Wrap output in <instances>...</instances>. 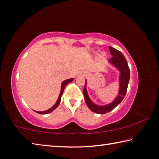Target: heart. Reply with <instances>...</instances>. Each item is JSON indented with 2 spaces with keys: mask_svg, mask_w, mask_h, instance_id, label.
<instances>
[{
  "mask_svg": "<svg viewBox=\"0 0 159 159\" xmlns=\"http://www.w3.org/2000/svg\"><path fill=\"white\" fill-rule=\"evenodd\" d=\"M100 56H101V57H102V58H104V57H105V56H106V54L104 53V52H102V53L101 54V55H100Z\"/></svg>",
  "mask_w": 159,
  "mask_h": 159,
  "instance_id": "b5f03b06",
  "label": "heart"
}]
</instances>
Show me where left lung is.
Segmentation results:
<instances>
[{
	"label": "left lung",
	"instance_id": "left-lung-1",
	"mask_svg": "<svg viewBox=\"0 0 159 159\" xmlns=\"http://www.w3.org/2000/svg\"><path fill=\"white\" fill-rule=\"evenodd\" d=\"M109 48L111 55L113 56L109 60V63L114 66L116 69H117L120 72L119 76H118L119 90H118L117 97L111 103L105 104V105H98L91 100L88 95L87 88H86V83H87L86 80L84 89H83V95H84L85 103L88 108L92 111L99 114H104L111 111L121 102L126 94L129 80H130V69H129L128 62L125 57L119 50L110 46Z\"/></svg>",
	"mask_w": 159,
	"mask_h": 159
}]
</instances>
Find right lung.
Returning <instances> with one entry per match:
<instances>
[{"mask_svg":"<svg viewBox=\"0 0 159 159\" xmlns=\"http://www.w3.org/2000/svg\"><path fill=\"white\" fill-rule=\"evenodd\" d=\"M73 80H74V79H73V78H72V79H67V80H64V81L61 83V90H60V95H59V98L57 99V102H56V103L54 104V105L52 107H51V108H50L49 109H48V110H45V111H34L38 113V114H49V113H51L52 111H53L54 110H55L59 106V104H60L61 95H62L63 92H64V88H65L66 85L68 84V83L73 81Z\"/></svg>","mask_w":159,"mask_h":159,"instance_id":"1","label":"right lung"}]
</instances>
